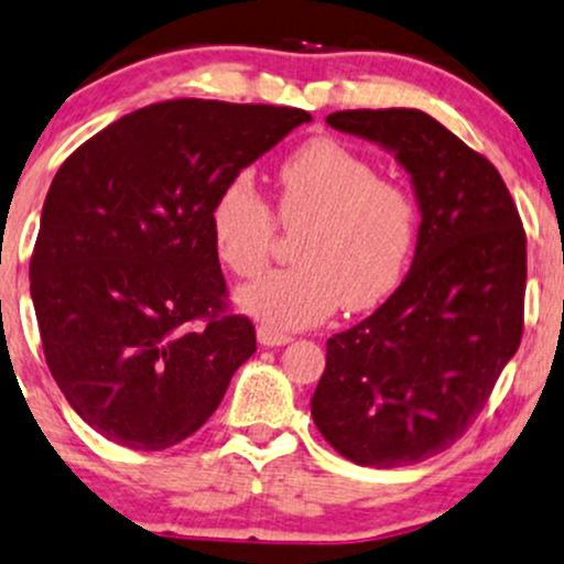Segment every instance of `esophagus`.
<instances>
[{
  "mask_svg": "<svg viewBox=\"0 0 564 564\" xmlns=\"http://www.w3.org/2000/svg\"><path fill=\"white\" fill-rule=\"evenodd\" d=\"M257 338H260V344H264V347H283V344L291 341L289 334L270 328V325H260V328H257Z\"/></svg>",
  "mask_w": 564,
  "mask_h": 564,
  "instance_id": "esophagus-1",
  "label": "esophagus"
}]
</instances>
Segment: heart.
<instances>
[{"instance_id":"obj_1","label":"heart","mask_w":564,"mask_h":564,"mask_svg":"<svg viewBox=\"0 0 564 564\" xmlns=\"http://www.w3.org/2000/svg\"><path fill=\"white\" fill-rule=\"evenodd\" d=\"M278 223L302 230L296 268L239 294L241 307L281 328H307L341 307L365 312L402 286L420 236L415 196L336 139H312L278 167L275 213L249 175H234L209 207L215 252L234 275L268 270Z\"/></svg>"}]
</instances>
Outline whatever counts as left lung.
Here are the masks:
<instances>
[{"instance_id": "1", "label": "left lung", "mask_w": 564, "mask_h": 564, "mask_svg": "<svg viewBox=\"0 0 564 564\" xmlns=\"http://www.w3.org/2000/svg\"><path fill=\"white\" fill-rule=\"evenodd\" d=\"M328 123L397 152L420 202L412 270L330 336L312 420L341 457L415 465L476 423L525 325V228L497 167L420 110H341Z\"/></svg>"}]
</instances>
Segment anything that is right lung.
I'll return each instance as SVG.
<instances>
[{
	"instance_id": "1",
	"label": "right lung",
	"mask_w": 564,
	"mask_h": 564,
	"mask_svg": "<svg viewBox=\"0 0 564 564\" xmlns=\"http://www.w3.org/2000/svg\"><path fill=\"white\" fill-rule=\"evenodd\" d=\"M310 115L167 99L115 120L59 165L31 254L46 365L112 444L188 438L257 349L209 234L226 183Z\"/></svg>"
}]
</instances>
